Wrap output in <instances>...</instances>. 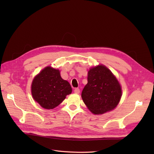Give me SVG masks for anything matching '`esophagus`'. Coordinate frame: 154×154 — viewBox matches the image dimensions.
<instances>
[{"mask_svg":"<svg viewBox=\"0 0 154 154\" xmlns=\"http://www.w3.org/2000/svg\"><path fill=\"white\" fill-rule=\"evenodd\" d=\"M80 91L78 88H75V89H74V93H75V94H80Z\"/></svg>","mask_w":154,"mask_h":154,"instance_id":"1","label":"esophagus"}]
</instances>
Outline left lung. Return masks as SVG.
<instances>
[{"label":"left lung","instance_id":"1","mask_svg":"<svg viewBox=\"0 0 154 154\" xmlns=\"http://www.w3.org/2000/svg\"><path fill=\"white\" fill-rule=\"evenodd\" d=\"M87 80L82 98L92 114H103L118 106L122 96V85L108 67L103 64L91 67Z\"/></svg>","mask_w":154,"mask_h":154}]
</instances>
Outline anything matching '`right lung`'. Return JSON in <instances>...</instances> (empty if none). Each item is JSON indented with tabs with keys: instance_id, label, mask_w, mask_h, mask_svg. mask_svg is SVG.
<instances>
[{
	"instance_id": "add662e5",
	"label": "right lung",
	"mask_w": 154,
	"mask_h": 154,
	"mask_svg": "<svg viewBox=\"0 0 154 154\" xmlns=\"http://www.w3.org/2000/svg\"><path fill=\"white\" fill-rule=\"evenodd\" d=\"M31 94L33 100L45 109H53L71 94L70 83L64 80L58 69L47 66L37 74L32 81Z\"/></svg>"
}]
</instances>
